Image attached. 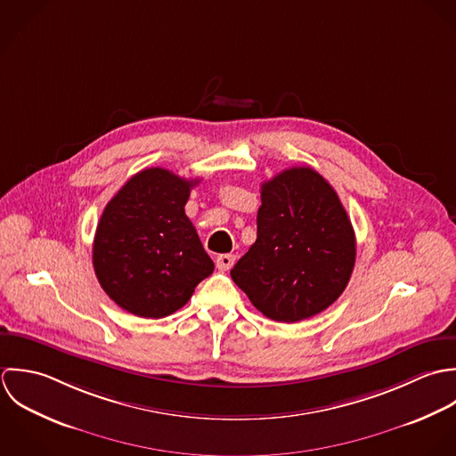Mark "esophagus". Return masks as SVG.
Segmentation results:
<instances>
[{
  "label": "esophagus",
  "mask_w": 456,
  "mask_h": 456,
  "mask_svg": "<svg viewBox=\"0 0 456 456\" xmlns=\"http://www.w3.org/2000/svg\"><path fill=\"white\" fill-rule=\"evenodd\" d=\"M234 261H236V257L232 254H222L216 257V268L220 272H229L232 268Z\"/></svg>",
  "instance_id": "34e87169"
}]
</instances>
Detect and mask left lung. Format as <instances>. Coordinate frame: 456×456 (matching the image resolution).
<instances>
[{
  "label": "left lung",
  "instance_id": "left-lung-1",
  "mask_svg": "<svg viewBox=\"0 0 456 456\" xmlns=\"http://www.w3.org/2000/svg\"><path fill=\"white\" fill-rule=\"evenodd\" d=\"M257 240L231 276L268 319L297 322L335 303L356 263V236L333 186L290 167L261 186Z\"/></svg>",
  "mask_w": 456,
  "mask_h": 456
}]
</instances>
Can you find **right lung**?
Segmentation results:
<instances>
[{"label": "right lung", "instance_id": "1", "mask_svg": "<svg viewBox=\"0 0 456 456\" xmlns=\"http://www.w3.org/2000/svg\"><path fill=\"white\" fill-rule=\"evenodd\" d=\"M197 183L151 167L107 202L94 232L93 268L123 310L144 319L167 317L213 273L215 265L184 215Z\"/></svg>", "mask_w": 456, "mask_h": 456}]
</instances>
